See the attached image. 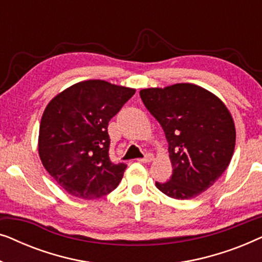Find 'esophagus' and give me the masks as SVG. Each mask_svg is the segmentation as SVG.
Listing matches in <instances>:
<instances>
[{"mask_svg": "<svg viewBox=\"0 0 262 262\" xmlns=\"http://www.w3.org/2000/svg\"><path fill=\"white\" fill-rule=\"evenodd\" d=\"M155 160V157H154L152 154H146V155L143 157V159H139L138 161L142 163H149V162H152V161Z\"/></svg>", "mask_w": 262, "mask_h": 262, "instance_id": "34e87169", "label": "esophagus"}]
</instances>
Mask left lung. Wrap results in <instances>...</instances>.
Segmentation results:
<instances>
[{
	"label": "left lung",
	"mask_w": 262,
	"mask_h": 262,
	"mask_svg": "<svg viewBox=\"0 0 262 262\" xmlns=\"http://www.w3.org/2000/svg\"><path fill=\"white\" fill-rule=\"evenodd\" d=\"M162 126L173 175L156 187L174 199H192L220 179L235 150L236 130L225 103L207 89L177 83L139 92Z\"/></svg>",
	"instance_id": "8db88e82"
}]
</instances>
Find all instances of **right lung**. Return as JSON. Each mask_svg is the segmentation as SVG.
Returning a JSON list of instances; mask_svg holds the SVG:
<instances>
[{"label": "right lung", "mask_w": 262, "mask_h": 262, "mask_svg": "<svg viewBox=\"0 0 262 262\" xmlns=\"http://www.w3.org/2000/svg\"><path fill=\"white\" fill-rule=\"evenodd\" d=\"M135 93V88L87 80L64 89L48 103L39 127V157L69 194L98 199L119 185L126 164L110 161L107 126Z\"/></svg>", "instance_id": "add662e5"}]
</instances>
